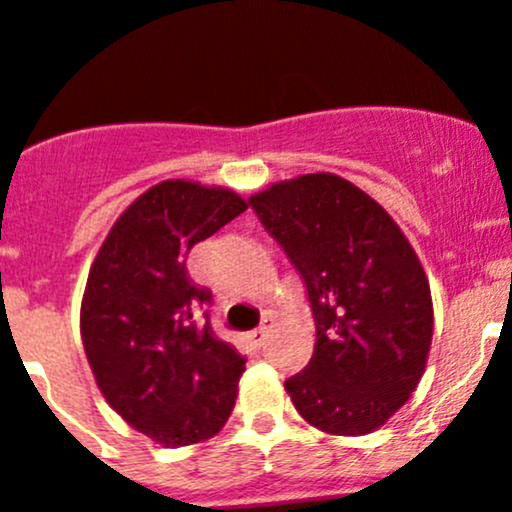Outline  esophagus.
<instances>
[{
    "instance_id": "34e87169",
    "label": "esophagus",
    "mask_w": 512,
    "mask_h": 512,
    "mask_svg": "<svg viewBox=\"0 0 512 512\" xmlns=\"http://www.w3.org/2000/svg\"><path fill=\"white\" fill-rule=\"evenodd\" d=\"M265 342H267V328H257L247 335V345H250L252 350H260V347H265Z\"/></svg>"
}]
</instances>
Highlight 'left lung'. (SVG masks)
<instances>
[{"instance_id": "8db88e82", "label": "left lung", "mask_w": 512, "mask_h": 512, "mask_svg": "<svg viewBox=\"0 0 512 512\" xmlns=\"http://www.w3.org/2000/svg\"><path fill=\"white\" fill-rule=\"evenodd\" d=\"M247 204L308 291L316 347L284 381L318 430L367 435L418 386L432 342L430 284L401 228L338 174H303Z\"/></svg>"}]
</instances>
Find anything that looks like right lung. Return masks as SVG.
Returning a JSON list of instances; mask_svg holds the SVG:
<instances>
[{
	"label": "right lung",
	"instance_id": "obj_1",
	"mask_svg": "<svg viewBox=\"0 0 512 512\" xmlns=\"http://www.w3.org/2000/svg\"><path fill=\"white\" fill-rule=\"evenodd\" d=\"M247 204L230 189L167 179L138 196L89 269L82 342L109 406L162 447L209 440L235 406L245 357L196 320L213 294L192 282L189 250Z\"/></svg>",
	"mask_w": 512,
	"mask_h": 512
}]
</instances>
